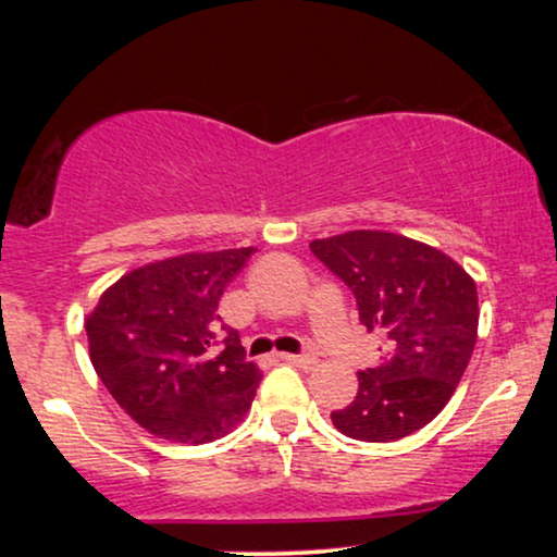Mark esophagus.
<instances>
[{
	"mask_svg": "<svg viewBox=\"0 0 557 557\" xmlns=\"http://www.w3.org/2000/svg\"><path fill=\"white\" fill-rule=\"evenodd\" d=\"M280 361L285 363H293V367H300V369H314L317 367V359L309 354H277Z\"/></svg>",
	"mask_w": 557,
	"mask_h": 557,
	"instance_id": "obj_1",
	"label": "esophagus"
}]
</instances>
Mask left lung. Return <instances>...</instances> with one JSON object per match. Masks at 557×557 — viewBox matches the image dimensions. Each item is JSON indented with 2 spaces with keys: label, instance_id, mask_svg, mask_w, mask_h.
Listing matches in <instances>:
<instances>
[{
  "label": "left lung",
  "instance_id": "1",
  "mask_svg": "<svg viewBox=\"0 0 557 557\" xmlns=\"http://www.w3.org/2000/svg\"><path fill=\"white\" fill-rule=\"evenodd\" d=\"M309 248L354 293L363 327L382 337L380 359L359 372V393L332 411V424L363 443H393L430 424L474 354V280L437 248L382 230Z\"/></svg>",
  "mask_w": 557,
  "mask_h": 557
}]
</instances>
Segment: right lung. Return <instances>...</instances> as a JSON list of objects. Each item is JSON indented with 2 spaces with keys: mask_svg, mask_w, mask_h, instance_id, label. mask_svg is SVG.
Instances as JSON below:
<instances>
[{
  "mask_svg": "<svg viewBox=\"0 0 557 557\" xmlns=\"http://www.w3.org/2000/svg\"><path fill=\"white\" fill-rule=\"evenodd\" d=\"M251 253L227 248L146 264L104 290L86 319L96 374L157 437L212 443L251 408L261 372L216 314Z\"/></svg>",
  "mask_w": 557,
  "mask_h": 557,
  "instance_id": "right-lung-1",
  "label": "right lung"
}]
</instances>
